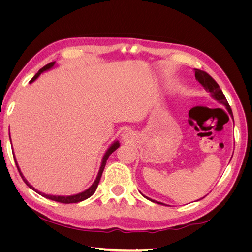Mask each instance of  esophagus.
Masks as SVG:
<instances>
[{"label":"esophagus","mask_w":252,"mask_h":252,"mask_svg":"<svg viewBox=\"0 0 252 252\" xmlns=\"http://www.w3.org/2000/svg\"><path fill=\"white\" fill-rule=\"evenodd\" d=\"M132 138H133V135L130 130H125L123 133H122V139H123L124 141L129 142L130 140H132Z\"/></svg>","instance_id":"obj_1"}]
</instances>
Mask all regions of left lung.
<instances>
[{
    "mask_svg": "<svg viewBox=\"0 0 252 252\" xmlns=\"http://www.w3.org/2000/svg\"><path fill=\"white\" fill-rule=\"evenodd\" d=\"M194 70H195V79H196V81L200 82L201 85L204 87V89L206 91H207V93H210L211 97L215 98V100L218 101L220 104H222V105L225 106L226 109L228 110V112H229V114L231 116V118L233 119L232 110L230 108L229 104H228V102L226 100V97H225V95L223 94L222 89L220 88L219 84L215 80H213L207 72H205V71L200 70V69H194ZM142 195L144 197H146L147 200H149L151 202L161 204V205H165L164 203H161V202H158V201H155V200H152V199H149L148 196H145L144 194H142Z\"/></svg>",
    "mask_w": 252,
    "mask_h": 252,
    "instance_id": "left-lung-1",
    "label": "left lung"
}]
</instances>
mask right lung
<instances>
[{"instance_id":"1","label":"right lung","mask_w":252,"mask_h":252,"mask_svg":"<svg viewBox=\"0 0 252 252\" xmlns=\"http://www.w3.org/2000/svg\"><path fill=\"white\" fill-rule=\"evenodd\" d=\"M55 65H56V62H51V63L47 64L46 66H44V67L42 68V69H40L39 72H37V73L34 75V77H33L32 80H30L29 83H30V84L33 83L37 78L40 77V74H41L42 72L50 70L51 68L55 67ZM10 142H11V139H10ZM119 147H120L119 141L113 142V143L110 145L109 148H108L107 150H106L105 155H104V157H103L102 164H101V167H100V170H98V173H97V175H96V179H95L94 182V184L91 185L88 189L84 190V191H82V192H80V193H77V194H72V195H52V194H46V193H43V192H41V191H37V190H36L33 186H32V185L29 184V182L25 179L24 175H23V173L21 172V169H20L19 164H18L17 159H16V157L13 156V158H14V162H16V165H17V167H18V170H19V172H20V174H21V177H22L23 181L25 182V184H26L30 189L34 190L35 192H37L39 194H41L42 196L46 197V199H49V200H51V201H57V202L64 203V204H70V203H79V202H82V201H84V200H86V199H88V197H90L91 195H93V194L95 192V190H96V188H97L98 183H100V180H101V177H102V173H103V171H104L106 162H107V159H108L109 156L112 154V152H113L114 150H117Z\"/></svg>"}]
</instances>
